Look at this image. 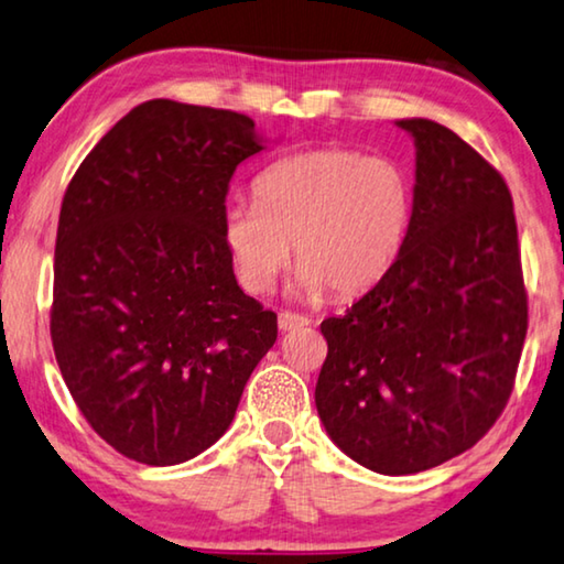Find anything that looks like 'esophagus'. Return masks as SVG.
Instances as JSON below:
<instances>
[{
  "label": "esophagus",
  "instance_id": "1",
  "mask_svg": "<svg viewBox=\"0 0 564 564\" xmlns=\"http://www.w3.org/2000/svg\"><path fill=\"white\" fill-rule=\"evenodd\" d=\"M311 322L306 316L301 314H293V311H281L279 314V329L281 332H293V329H301V326H308Z\"/></svg>",
  "mask_w": 564,
  "mask_h": 564
}]
</instances>
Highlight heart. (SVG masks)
<instances>
[{"mask_svg":"<svg viewBox=\"0 0 564 564\" xmlns=\"http://www.w3.org/2000/svg\"><path fill=\"white\" fill-rule=\"evenodd\" d=\"M413 195L390 159L351 149L285 156L258 176L256 199L223 209V242L240 285L268 293L301 260L293 293L351 299L375 289L405 242Z\"/></svg>","mask_w":564,"mask_h":564,"instance_id":"b5f03b06","label":"heart"}]
</instances>
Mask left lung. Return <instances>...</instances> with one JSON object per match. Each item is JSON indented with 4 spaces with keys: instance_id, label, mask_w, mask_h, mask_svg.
I'll return each instance as SVG.
<instances>
[{
    "instance_id": "obj_1",
    "label": "left lung",
    "mask_w": 564,
    "mask_h": 564,
    "mask_svg": "<svg viewBox=\"0 0 564 564\" xmlns=\"http://www.w3.org/2000/svg\"><path fill=\"white\" fill-rule=\"evenodd\" d=\"M398 126L415 139L405 242L375 289L322 322L329 351L314 394L329 438L384 476L441 466L481 441L527 336L507 182L445 126Z\"/></svg>"
}]
</instances>
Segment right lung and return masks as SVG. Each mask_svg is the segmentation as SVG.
<instances>
[{
  "mask_svg": "<svg viewBox=\"0 0 564 564\" xmlns=\"http://www.w3.org/2000/svg\"><path fill=\"white\" fill-rule=\"evenodd\" d=\"M263 149L248 116L154 98L67 184L50 334L75 405L126 458L207 451L279 336L223 242L232 174Z\"/></svg>",
  "mask_w": 564,
  "mask_h": 564,
  "instance_id": "add662e5",
  "label": "right lung"
}]
</instances>
